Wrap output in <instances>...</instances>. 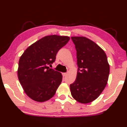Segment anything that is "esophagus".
Instances as JSON below:
<instances>
[{
	"instance_id": "1",
	"label": "esophagus",
	"mask_w": 127,
	"mask_h": 127,
	"mask_svg": "<svg viewBox=\"0 0 127 127\" xmlns=\"http://www.w3.org/2000/svg\"><path fill=\"white\" fill-rule=\"evenodd\" d=\"M62 75H63V76H65L66 75H67V72H65V73H62Z\"/></svg>"
}]
</instances>
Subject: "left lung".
I'll return each mask as SVG.
<instances>
[{"label": "left lung", "instance_id": "8db88e82", "mask_svg": "<svg viewBox=\"0 0 127 127\" xmlns=\"http://www.w3.org/2000/svg\"><path fill=\"white\" fill-rule=\"evenodd\" d=\"M76 51L78 72L70 85L72 97L87 103L97 99L108 82L110 67L105 52L93 41L84 37H72Z\"/></svg>", "mask_w": 127, "mask_h": 127}]
</instances>
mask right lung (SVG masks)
<instances>
[{"label": "right lung", "mask_w": 127, "mask_h": 127, "mask_svg": "<svg viewBox=\"0 0 127 127\" xmlns=\"http://www.w3.org/2000/svg\"><path fill=\"white\" fill-rule=\"evenodd\" d=\"M69 40L67 36L48 35L25 50L19 60L18 76L25 92L37 102L51 99L62 81V75L49 67L58 51Z\"/></svg>", "instance_id": "add662e5"}]
</instances>
